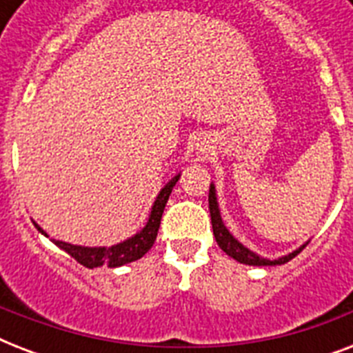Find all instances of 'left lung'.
<instances>
[{"mask_svg": "<svg viewBox=\"0 0 353 353\" xmlns=\"http://www.w3.org/2000/svg\"><path fill=\"white\" fill-rule=\"evenodd\" d=\"M209 210H210V221H212V231H214V238L218 241V245L223 249V251L232 256L234 260H238L240 263H249V265H276V263H285L290 262L291 258H295L299 252L304 249V245L296 251L290 252L288 256H282L279 260H265V258H260L258 254H254L252 251H249L247 247H243L240 241L236 240L231 232L227 231L223 221H221L220 210H218V201H216V192L214 187L210 185L209 190Z\"/></svg>", "mask_w": 353, "mask_h": 353, "instance_id": "obj_1", "label": "left lung"}]
</instances>
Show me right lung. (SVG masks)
I'll list each match as a JSON object with an SVG mask.
<instances>
[{
	"mask_svg": "<svg viewBox=\"0 0 353 353\" xmlns=\"http://www.w3.org/2000/svg\"><path fill=\"white\" fill-rule=\"evenodd\" d=\"M177 179H179V176H176L168 185H165V188L161 190L157 199H155L154 207H152V214H150L146 227L135 236H132L130 240L122 241V243H117V245L113 247H80L71 245V243H65V241L60 240H54V243L68 252V254H71L77 262L82 263L84 268L90 269L99 268V265L119 268V265H124V263L135 262L139 258H143L152 249V245H154L161 225V216H163V210H165V205L168 201V196H170L172 188L177 183ZM36 229L43 232L38 225H36Z\"/></svg>",
	"mask_w": 353,
	"mask_h": 353,
	"instance_id": "right-lung-1",
	"label": "right lung"
}]
</instances>
